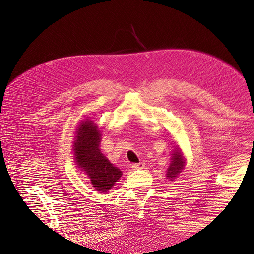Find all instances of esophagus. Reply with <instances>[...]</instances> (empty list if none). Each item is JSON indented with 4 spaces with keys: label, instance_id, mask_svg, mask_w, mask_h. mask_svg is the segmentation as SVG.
Returning a JSON list of instances; mask_svg holds the SVG:
<instances>
[{
    "label": "esophagus",
    "instance_id": "esophagus-1",
    "mask_svg": "<svg viewBox=\"0 0 254 254\" xmlns=\"http://www.w3.org/2000/svg\"><path fill=\"white\" fill-rule=\"evenodd\" d=\"M132 168L133 169H142V168H144V162L143 161H140V162H138V163H134V165L132 166Z\"/></svg>",
    "mask_w": 254,
    "mask_h": 254
}]
</instances>
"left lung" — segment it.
<instances>
[{
  "label": "left lung",
  "mask_w": 254,
  "mask_h": 254,
  "mask_svg": "<svg viewBox=\"0 0 254 254\" xmlns=\"http://www.w3.org/2000/svg\"><path fill=\"white\" fill-rule=\"evenodd\" d=\"M171 163L167 170V178H169L170 181H173L175 179L179 173L183 171L185 168V157L183 156V153L181 152V149L176 146L173 151V154H172L171 157Z\"/></svg>",
  "instance_id": "1"
}]
</instances>
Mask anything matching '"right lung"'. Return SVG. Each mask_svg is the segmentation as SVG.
<instances>
[{
  "mask_svg": "<svg viewBox=\"0 0 254 254\" xmlns=\"http://www.w3.org/2000/svg\"><path fill=\"white\" fill-rule=\"evenodd\" d=\"M100 140L101 130L98 126L93 120H83L77 127L72 151L77 167L85 172L95 189L108 193L118 182L122 172L101 153Z\"/></svg>",
  "mask_w": 254,
  "mask_h": 254,
  "instance_id": "obj_1",
  "label": "right lung"
}]
</instances>
